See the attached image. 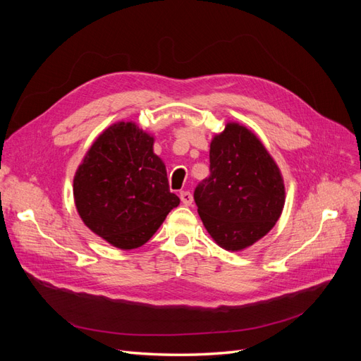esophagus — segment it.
<instances>
[{"label":"esophagus","instance_id":"34e87169","mask_svg":"<svg viewBox=\"0 0 361 361\" xmlns=\"http://www.w3.org/2000/svg\"><path fill=\"white\" fill-rule=\"evenodd\" d=\"M179 197L185 206H190L192 203V194L190 191H180Z\"/></svg>","mask_w":361,"mask_h":361}]
</instances>
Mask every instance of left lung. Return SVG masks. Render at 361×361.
Listing matches in <instances>:
<instances>
[{"instance_id":"left-lung-1","label":"left lung","mask_w":361,"mask_h":361,"mask_svg":"<svg viewBox=\"0 0 361 361\" xmlns=\"http://www.w3.org/2000/svg\"><path fill=\"white\" fill-rule=\"evenodd\" d=\"M211 174L194 190L197 212L224 250L238 251L265 236L281 215L285 185L255 134L228 123L209 150Z\"/></svg>"}]
</instances>
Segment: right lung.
Masks as SVG:
<instances>
[{"instance_id": "right-lung-1", "label": "right lung", "mask_w": 361, "mask_h": 361, "mask_svg": "<svg viewBox=\"0 0 361 361\" xmlns=\"http://www.w3.org/2000/svg\"><path fill=\"white\" fill-rule=\"evenodd\" d=\"M73 197L85 226L123 250L146 244L180 202L170 192L154 138L130 122L94 141L76 170Z\"/></svg>"}]
</instances>
